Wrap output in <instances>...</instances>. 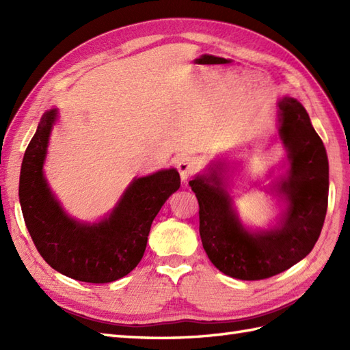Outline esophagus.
I'll return each mask as SVG.
<instances>
[{
    "mask_svg": "<svg viewBox=\"0 0 350 350\" xmlns=\"http://www.w3.org/2000/svg\"><path fill=\"white\" fill-rule=\"evenodd\" d=\"M177 170H179L180 179L183 182H187L189 177L198 170V163L196 159L189 158V156H183V158L177 161Z\"/></svg>",
    "mask_w": 350,
    "mask_h": 350,
    "instance_id": "34e87169",
    "label": "esophagus"
}]
</instances>
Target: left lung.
<instances>
[{
    "label": "left lung",
    "instance_id": "1",
    "mask_svg": "<svg viewBox=\"0 0 350 350\" xmlns=\"http://www.w3.org/2000/svg\"><path fill=\"white\" fill-rule=\"evenodd\" d=\"M278 135L286 170L271 183L281 212L267 228H250L237 215L226 158L212 161L189 180L200 206V236L213 266L232 278L254 281L287 271L313 250L321 236L329 191L325 146L302 103L278 100Z\"/></svg>",
    "mask_w": 350,
    "mask_h": 350
}]
</instances>
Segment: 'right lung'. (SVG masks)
Listing matches in <instances>:
<instances>
[{
	"label": "right lung",
	"mask_w": 350,
	"mask_h": 350,
	"mask_svg": "<svg viewBox=\"0 0 350 350\" xmlns=\"http://www.w3.org/2000/svg\"><path fill=\"white\" fill-rule=\"evenodd\" d=\"M58 109L46 111L24 154L19 203L37 251L66 277L103 284L123 278L143 258L152 222L168 197L180 188L176 168L133 177L108 215L84 222L66 213L44 177V159Z\"/></svg>",
	"instance_id": "1"
}]
</instances>
